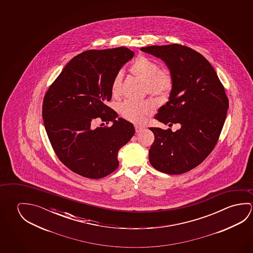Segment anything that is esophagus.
I'll list each match as a JSON object with an SVG mask.
<instances>
[{
	"instance_id": "esophagus-1",
	"label": "esophagus",
	"mask_w": 253,
	"mask_h": 253,
	"mask_svg": "<svg viewBox=\"0 0 253 253\" xmlns=\"http://www.w3.org/2000/svg\"><path fill=\"white\" fill-rule=\"evenodd\" d=\"M145 129V127L144 126H141V125H135V130H136V132H141L142 130H144Z\"/></svg>"
}]
</instances>
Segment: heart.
Instances as JSON below:
<instances>
[{"label":"heart","mask_w":253,"mask_h":253,"mask_svg":"<svg viewBox=\"0 0 253 253\" xmlns=\"http://www.w3.org/2000/svg\"><path fill=\"white\" fill-rule=\"evenodd\" d=\"M130 73L145 84L147 91L157 97L166 98L173 89L174 79L169 71L160 69L157 62L145 55L137 56L129 67ZM111 91L114 97H118L122 91V73L115 76L111 84ZM154 110V106L151 101L145 100L134 102L127 100L119 108L121 116L126 120L135 124H141L145 117L151 115Z\"/></svg>","instance_id":"b5f03b06"}]
</instances>
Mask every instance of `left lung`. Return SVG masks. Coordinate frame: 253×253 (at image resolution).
I'll return each instance as SVG.
<instances>
[{"mask_svg":"<svg viewBox=\"0 0 253 253\" xmlns=\"http://www.w3.org/2000/svg\"><path fill=\"white\" fill-rule=\"evenodd\" d=\"M162 59L173 76L169 100L155 119L171 128H150L154 141L149 161L155 169L180 174L199 166L214 148L223 127L228 99L211 63L201 54L179 44L141 47Z\"/></svg>","mask_w":253,"mask_h":253,"instance_id":"1","label":"left lung"}]
</instances>
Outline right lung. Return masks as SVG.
<instances>
[{"instance_id":"right-lung-1","label":"right lung","mask_w":253,"mask_h":253,"mask_svg":"<svg viewBox=\"0 0 253 253\" xmlns=\"http://www.w3.org/2000/svg\"><path fill=\"white\" fill-rule=\"evenodd\" d=\"M134 52L127 47L88 50L71 59L50 85L42 117L59 160L76 174L100 179L118 168L117 153L135 133L131 123L117 117L106 104L115 76ZM113 121L93 128V121Z\"/></svg>"}]
</instances>
